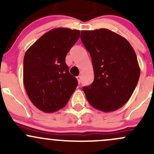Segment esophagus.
I'll use <instances>...</instances> for the list:
<instances>
[{"label": "esophagus", "instance_id": "obj_1", "mask_svg": "<svg viewBox=\"0 0 154 154\" xmlns=\"http://www.w3.org/2000/svg\"><path fill=\"white\" fill-rule=\"evenodd\" d=\"M77 81H78V83L80 84V83H81V77H80V76H78V77H77Z\"/></svg>", "mask_w": 154, "mask_h": 154}]
</instances>
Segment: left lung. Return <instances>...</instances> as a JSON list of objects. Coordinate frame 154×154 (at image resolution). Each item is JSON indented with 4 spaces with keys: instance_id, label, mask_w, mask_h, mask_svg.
<instances>
[{
    "instance_id": "8db88e82",
    "label": "left lung",
    "mask_w": 154,
    "mask_h": 154,
    "mask_svg": "<svg viewBox=\"0 0 154 154\" xmlns=\"http://www.w3.org/2000/svg\"><path fill=\"white\" fill-rule=\"evenodd\" d=\"M80 38L89 52L94 81L83 91L94 108L106 112L119 109L133 94L140 76L131 45L108 29L82 30Z\"/></svg>"
}]
</instances>
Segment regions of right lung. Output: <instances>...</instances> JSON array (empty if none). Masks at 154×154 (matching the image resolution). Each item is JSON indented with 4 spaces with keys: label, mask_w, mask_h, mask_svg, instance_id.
Instances as JSON below:
<instances>
[{
    "label": "right lung",
    "mask_w": 154,
    "mask_h": 154,
    "mask_svg": "<svg viewBox=\"0 0 154 154\" xmlns=\"http://www.w3.org/2000/svg\"><path fill=\"white\" fill-rule=\"evenodd\" d=\"M80 33L77 29H53L26 51L24 88L31 102L42 112L63 108L77 88V80L68 71L66 57Z\"/></svg>",
    "instance_id": "1"
}]
</instances>
